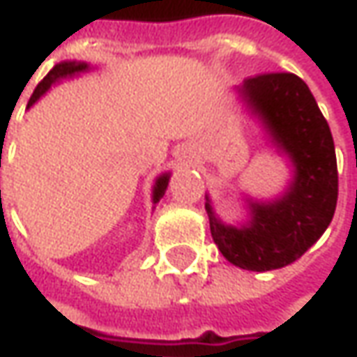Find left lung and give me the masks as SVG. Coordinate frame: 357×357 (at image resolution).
Returning <instances> with one entry per match:
<instances>
[{"label": "left lung", "instance_id": "1", "mask_svg": "<svg viewBox=\"0 0 357 357\" xmlns=\"http://www.w3.org/2000/svg\"><path fill=\"white\" fill-rule=\"evenodd\" d=\"M266 144L286 158L290 178L280 195H244L246 216L230 225L204 208L218 250L230 264L266 272L298 260L330 227L337 200L336 149L330 127L308 85L294 73H268L234 87Z\"/></svg>", "mask_w": 357, "mask_h": 357}]
</instances>
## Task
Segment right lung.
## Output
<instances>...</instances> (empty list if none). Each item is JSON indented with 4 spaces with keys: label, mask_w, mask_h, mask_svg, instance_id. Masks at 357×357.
I'll return each mask as SVG.
<instances>
[{
    "label": "right lung",
    "mask_w": 357,
    "mask_h": 357,
    "mask_svg": "<svg viewBox=\"0 0 357 357\" xmlns=\"http://www.w3.org/2000/svg\"><path fill=\"white\" fill-rule=\"evenodd\" d=\"M95 67L89 65L87 61H61L57 63L51 71H49L45 79L37 85V89L33 91V95H31V99H29V103H27V109H31L45 93H47L55 83H59L61 79H73V77H79L81 73H89L93 71ZM169 181H171V171H165L158 174L157 178H155V183H153V190H151V202H153V208L158 204V200L162 199V195H165V190H167V186H169Z\"/></svg>",
    "instance_id": "1"
}]
</instances>
